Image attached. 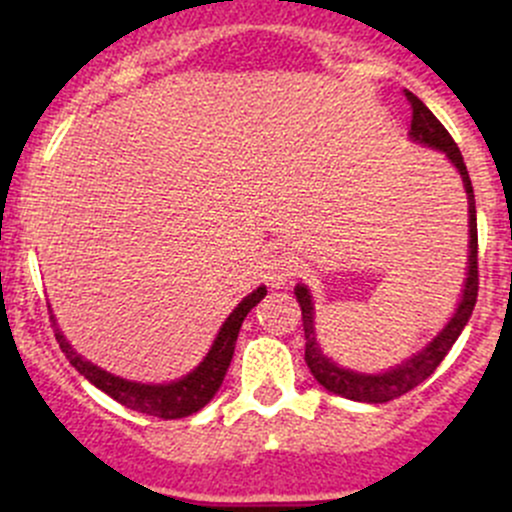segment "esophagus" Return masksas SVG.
I'll return each mask as SVG.
<instances>
[{
  "label": "esophagus",
  "mask_w": 512,
  "mask_h": 512,
  "mask_svg": "<svg viewBox=\"0 0 512 512\" xmlns=\"http://www.w3.org/2000/svg\"><path fill=\"white\" fill-rule=\"evenodd\" d=\"M262 277H265L267 285L272 287L287 285L294 277V260L287 252H275V255L267 257L265 265H262Z\"/></svg>",
  "instance_id": "34e87169"
}]
</instances>
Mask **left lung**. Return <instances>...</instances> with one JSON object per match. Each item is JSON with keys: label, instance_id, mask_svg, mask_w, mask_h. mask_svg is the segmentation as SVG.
<instances>
[{"label": "left lung", "instance_id": "left-lung-1", "mask_svg": "<svg viewBox=\"0 0 512 512\" xmlns=\"http://www.w3.org/2000/svg\"><path fill=\"white\" fill-rule=\"evenodd\" d=\"M411 108H414V118H411V131L409 138L421 146L433 148V151H441L443 156L451 160L453 168L458 170L463 180V190H466L468 198V262H466V282H463L461 299H458V307L453 312V317L448 319L446 327L421 349V352L411 354L409 359H404L401 364L391 366V369L379 371V374H364V371L347 369V366L337 364L334 359H329L324 354L322 344L317 339V327H314V299L307 285L294 287V297H297L299 307H302V327H304V361H307L309 371H312L314 379L324 386L332 394L344 396V399L361 401V404H386L391 399H399L406 391L416 389L421 381H426L428 376L436 371V366L441 364L443 356L451 352V347L456 344V339L461 337L463 327L471 319L473 307H476L478 297V223H476V198H473V185L468 178L466 163H463L461 151H458L456 141L451 138V133L443 128V123L433 116L426 108V103L421 98L406 91Z\"/></svg>", "mask_w": 512, "mask_h": 512}]
</instances>
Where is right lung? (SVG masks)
Listing matches in <instances>:
<instances>
[{
  "instance_id": "1",
  "label": "right lung",
  "mask_w": 512,
  "mask_h": 512,
  "mask_svg": "<svg viewBox=\"0 0 512 512\" xmlns=\"http://www.w3.org/2000/svg\"><path fill=\"white\" fill-rule=\"evenodd\" d=\"M265 294L267 287L260 285L257 289H252L247 297H242V302L227 314L218 337H215L213 347L208 349L203 361H200L190 374L180 376V379L175 381H168V384H141V381H128L123 379V376H116L111 374V371L101 369V366L84 359V356L71 347L69 339L64 337V332H61L59 324H56L54 314H51V322H54V334L61 352H64L66 359L71 361V366H74L84 379H89L96 389H101L103 394L116 399L118 404H123L126 409L138 411V414L158 418H185L203 409L205 404H210V399L218 394L220 384H223L227 374V366H230L232 361V354H235V342L237 334H240L242 322H245L247 312H250L252 307H257V302H260Z\"/></svg>"
}]
</instances>
